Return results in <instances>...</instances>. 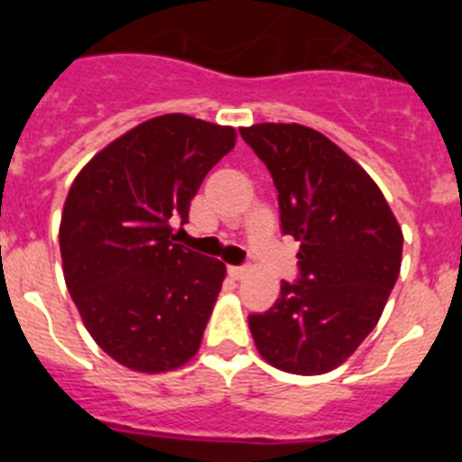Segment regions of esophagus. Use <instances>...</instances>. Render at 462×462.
<instances>
[{
	"instance_id": "1",
	"label": "esophagus",
	"mask_w": 462,
	"mask_h": 462,
	"mask_svg": "<svg viewBox=\"0 0 462 462\" xmlns=\"http://www.w3.org/2000/svg\"><path fill=\"white\" fill-rule=\"evenodd\" d=\"M228 275L234 277V280H243L247 275V268H240V266H228Z\"/></svg>"
}]
</instances>
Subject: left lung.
Instances as JSON below:
<instances>
[{
  "mask_svg": "<svg viewBox=\"0 0 462 462\" xmlns=\"http://www.w3.org/2000/svg\"><path fill=\"white\" fill-rule=\"evenodd\" d=\"M277 187L282 234L300 243L296 284L282 282L268 312L252 314L261 358L291 374L336 370L377 326L402 263V228L377 182L317 129H240Z\"/></svg>",
  "mask_w": 462,
  "mask_h": 462,
  "instance_id": "8db88e82",
  "label": "left lung"
}]
</instances>
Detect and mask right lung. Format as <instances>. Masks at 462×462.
Returning <instances> with one entry per match:
<instances>
[{
    "mask_svg": "<svg viewBox=\"0 0 462 462\" xmlns=\"http://www.w3.org/2000/svg\"><path fill=\"white\" fill-rule=\"evenodd\" d=\"M236 136L182 113L152 117L94 154L69 189L64 282L92 340L134 373L178 370L201 346L226 266L173 243V222H187Z\"/></svg>",
    "mask_w": 462,
    "mask_h": 462,
    "instance_id": "add662e5",
    "label": "right lung"
}]
</instances>
